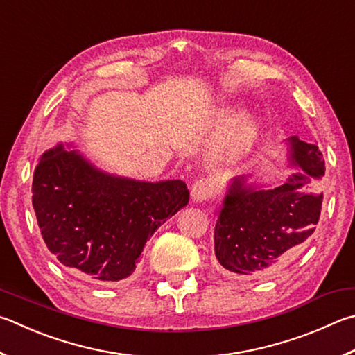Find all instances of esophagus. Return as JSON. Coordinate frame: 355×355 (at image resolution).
<instances>
[{"label": "esophagus", "mask_w": 355, "mask_h": 355, "mask_svg": "<svg viewBox=\"0 0 355 355\" xmlns=\"http://www.w3.org/2000/svg\"><path fill=\"white\" fill-rule=\"evenodd\" d=\"M217 186L211 178H200L192 184L191 188V198L196 203H203L216 196Z\"/></svg>", "instance_id": "34e87169"}]
</instances>
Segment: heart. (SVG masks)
<instances>
[{
    "label": "heart",
    "instance_id": "heart-1",
    "mask_svg": "<svg viewBox=\"0 0 355 355\" xmlns=\"http://www.w3.org/2000/svg\"><path fill=\"white\" fill-rule=\"evenodd\" d=\"M231 122H233L234 130L225 139L223 147L231 155H242L257 137V125L256 122L251 119H243L241 114L236 113L231 116Z\"/></svg>",
    "mask_w": 355,
    "mask_h": 355
}]
</instances>
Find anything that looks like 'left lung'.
<instances>
[{"label": "left lung", "mask_w": 355, "mask_h": 355, "mask_svg": "<svg viewBox=\"0 0 355 355\" xmlns=\"http://www.w3.org/2000/svg\"><path fill=\"white\" fill-rule=\"evenodd\" d=\"M287 141V163L296 172L275 188L234 177L216 212L214 250L223 273L266 276L284 266L313 234L323 194L315 184L324 175L323 153L298 137Z\"/></svg>", "instance_id": "1"}]
</instances>
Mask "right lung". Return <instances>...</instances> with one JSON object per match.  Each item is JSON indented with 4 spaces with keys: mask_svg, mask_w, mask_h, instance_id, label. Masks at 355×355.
<instances>
[{
    "mask_svg": "<svg viewBox=\"0 0 355 355\" xmlns=\"http://www.w3.org/2000/svg\"><path fill=\"white\" fill-rule=\"evenodd\" d=\"M73 143H59L38 159L32 205L43 241L69 270L94 282L130 276L149 237L184 208L182 180L141 182L101 171Z\"/></svg>",
    "mask_w": 355,
    "mask_h": 355,
    "instance_id": "obj_1",
    "label": "right lung"
}]
</instances>
